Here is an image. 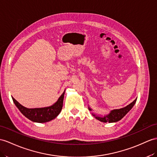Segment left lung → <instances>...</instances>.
<instances>
[{
  "label": "left lung",
  "mask_w": 157,
  "mask_h": 157,
  "mask_svg": "<svg viewBox=\"0 0 157 157\" xmlns=\"http://www.w3.org/2000/svg\"><path fill=\"white\" fill-rule=\"evenodd\" d=\"M136 99L137 98L135 101H132L131 104H129L124 108L110 110V113L106 114V115L101 116V114H96L94 113H92V114L95 117V118H97V120L100 121L101 122H102V123H116V122L121 120L130 111V110H131L136 103ZM89 110L90 111L93 110V109L90 108V106H89Z\"/></svg>",
  "instance_id": "left-lung-1"
}]
</instances>
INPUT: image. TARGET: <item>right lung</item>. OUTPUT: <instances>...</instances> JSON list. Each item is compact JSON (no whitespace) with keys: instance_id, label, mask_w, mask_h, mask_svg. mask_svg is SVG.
Segmentation results:
<instances>
[{"instance_id":"right-lung-1","label":"right lung","mask_w":157,"mask_h":157,"mask_svg":"<svg viewBox=\"0 0 157 157\" xmlns=\"http://www.w3.org/2000/svg\"><path fill=\"white\" fill-rule=\"evenodd\" d=\"M64 93L65 90L57 101L52 105L43 108H26L21 105L13 97L12 98L14 105L25 117L34 123H44L53 120L60 114L63 108Z\"/></svg>"}]
</instances>
